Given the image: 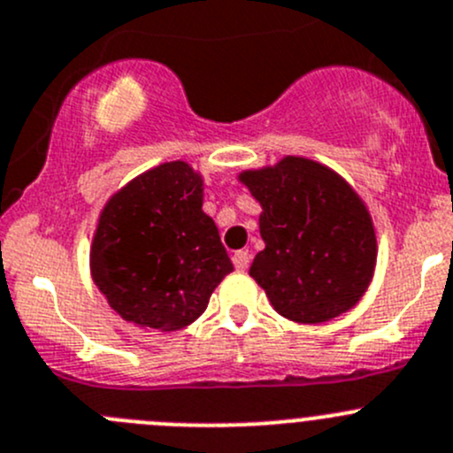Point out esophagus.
<instances>
[{
  "label": "esophagus",
  "mask_w": 453,
  "mask_h": 453,
  "mask_svg": "<svg viewBox=\"0 0 453 453\" xmlns=\"http://www.w3.org/2000/svg\"><path fill=\"white\" fill-rule=\"evenodd\" d=\"M232 263H234V267H236V270H239V272L248 270V265H250V254L243 252V250H239V252L232 254Z\"/></svg>",
  "instance_id": "esophagus-1"
}]
</instances>
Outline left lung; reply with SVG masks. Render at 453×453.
<instances>
[{
    "label": "left lung",
    "mask_w": 453,
    "mask_h": 453,
    "mask_svg": "<svg viewBox=\"0 0 453 453\" xmlns=\"http://www.w3.org/2000/svg\"><path fill=\"white\" fill-rule=\"evenodd\" d=\"M239 181L261 203L265 250L250 276L272 307L294 323H325L352 310L374 276L376 230L358 192L305 157L243 170Z\"/></svg>",
    "instance_id": "left-lung-1"
}]
</instances>
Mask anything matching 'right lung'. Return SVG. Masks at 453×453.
Returning a JSON list of instances; mask_svg holds the SVG:
<instances>
[{"label": "right lung", "instance_id": "add662e5", "mask_svg": "<svg viewBox=\"0 0 453 453\" xmlns=\"http://www.w3.org/2000/svg\"><path fill=\"white\" fill-rule=\"evenodd\" d=\"M232 267L203 212V177L168 161L105 201L90 245V274L128 323L177 332L195 323Z\"/></svg>", "mask_w": 453, "mask_h": 453}]
</instances>
